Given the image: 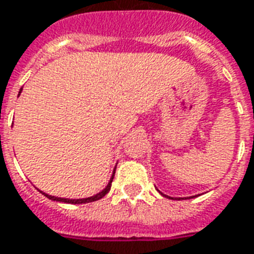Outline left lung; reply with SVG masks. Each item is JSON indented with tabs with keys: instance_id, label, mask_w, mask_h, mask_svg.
Wrapping results in <instances>:
<instances>
[{
	"instance_id": "1",
	"label": "left lung",
	"mask_w": 254,
	"mask_h": 254,
	"mask_svg": "<svg viewBox=\"0 0 254 254\" xmlns=\"http://www.w3.org/2000/svg\"><path fill=\"white\" fill-rule=\"evenodd\" d=\"M157 191H159V190H157ZM159 192H160V191H159ZM160 194L164 195L163 192H160ZM164 196H167V198H170V199H174V198H171V196H168V195H164ZM190 198H194V196H190ZM175 199H176V198H175ZM178 199H183V198H178Z\"/></svg>"
}]
</instances>
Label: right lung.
Instances as JSON below:
<instances>
[{
	"mask_svg": "<svg viewBox=\"0 0 254 254\" xmlns=\"http://www.w3.org/2000/svg\"><path fill=\"white\" fill-rule=\"evenodd\" d=\"M22 89L20 90V93H18V95L21 94ZM114 174H116V168L113 170V175L112 178H110V180H109L108 186L105 187V189L101 191V192H98V194L93 195V196H89V198H82V199H68V198H58V196H52V195H48L46 194V192H43V191H40L41 194L46 195L47 198L51 199V200H56V202H64V203H71V204H82V203H90V202H94V200H98V199L103 198L105 195L108 194L109 191H110V187H112V182H113V178H114Z\"/></svg>",
	"mask_w": 254,
	"mask_h": 254,
	"instance_id": "add662e5",
	"label": "right lung"
}]
</instances>
